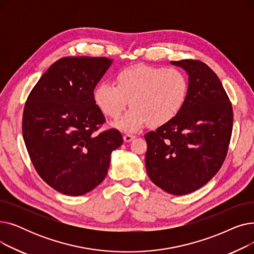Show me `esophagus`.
I'll use <instances>...</instances> for the list:
<instances>
[{
	"label": "esophagus",
	"mask_w": 254,
	"mask_h": 254,
	"mask_svg": "<svg viewBox=\"0 0 254 254\" xmlns=\"http://www.w3.org/2000/svg\"><path fill=\"white\" fill-rule=\"evenodd\" d=\"M134 139H135V136H134V135L127 134V132H125V135H124V140H125V142H130L131 140H134Z\"/></svg>",
	"instance_id": "obj_1"
}]
</instances>
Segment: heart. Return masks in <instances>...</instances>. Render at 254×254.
<instances>
[{"label": "heart", "instance_id": "b5f03b06", "mask_svg": "<svg viewBox=\"0 0 254 254\" xmlns=\"http://www.w3.org/2000/svg\"><path fill=\"white\" fill-rule=\"evenodd\" d=\"M116 82L98 84L93 99L100 110L113 119L122 115L130 102L129 111L116 123L117 127L129 131L148 123L158 127L172 122L184 107L190 88L188 76L175 66H127L117 73Z\"/></svg>", "mask_w": 254, "mask_h": 254}]
</instances>
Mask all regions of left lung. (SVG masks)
<instances>
[{
  "label": "left lung",
  "mask_w": 254,
  "mask_h": 254,
  "mask_svg": "<svg viewBox=\"0 0 254 254\" xmlns=\"http://www.w3.org/2000/svg\"><path fill=\"white\" fill-rule=\"evenodd\" d=\"M189 75L181 112L145 135V166L150 180L168 193L201 189L221 168L233 129V108L217 75L201 61L171 62Z\"/></svg>",
  "instance_id": "8db88e82"
}]
</instances>
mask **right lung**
Here are the masks:
<instances>
[{
	"label": "right lung",
	"instance_id": "add662e5",
	"mask_svg": "<svg viewBox=\"0 0 254 254\" xmlns=\"http://www.w3.org/2000/svg\"><path fill=\"white\" fill-rule=\"evenodd\" d=\"M107 58L66 57L52 64L26 100L22 136L38 174L53 190L82 195L105 179L124 139L115 128L95 135L105 117L93 90L112 64Z\"/></svg>",
	"mask_w": 254,
	"mask_h": 254
}]
</instances>
